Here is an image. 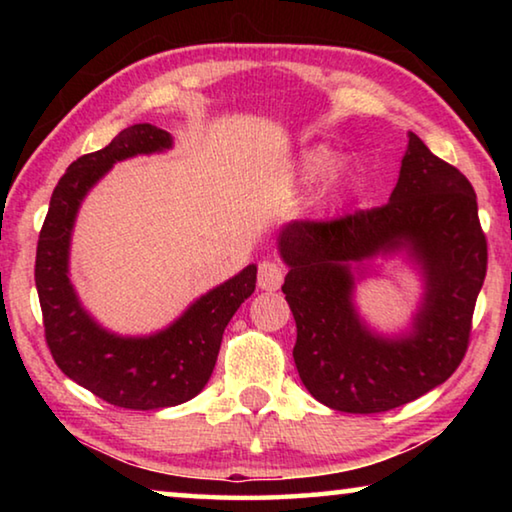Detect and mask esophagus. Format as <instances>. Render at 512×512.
<instances>
[{
  "instance_id": "34e87169",
  "label": "esophagus",
  "mask_w": 512,
  "mask_h": 512,
  "mask_svg": "<svg viewBox=\"0 0 512 512\" xmlns=\"http://www.w3.org/2000/svg\"><path fill=\"white\" fill-rule=\"evenodd\" d=\"M284 275H287V271H284L282 264H277V262H271V259H266V262L259 264V273H257L259 289H264V291H277V289L282 287Z\"/></svg>"
}]
</instances>
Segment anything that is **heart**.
<instances>
[{"instance_id": "heart-1", "label": "heart", "mask_w": 512, "mask_h": 512, "mask_svg": "<svg viewBox=\"0 0 512 512\" xmlns=\"http://www.w3.org/2000/svg\"><path fill=\"white\" fill-rule=\"evenodd\" d=\"M336 158L334 151H329L327 146H311L305 153H302V160H300V167L302 173H305V178L309 180H318V178H325L329 171L336 167Z\"/></svg>"}]
</instances>
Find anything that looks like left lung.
<instances>
[{
    "label": "left lung",
    "mask_w": 512,
    "mask_h": 512,
    "mask_svg": "<svg viewBox=\"0 0 512 512\" xmlns=\"http://www.w3.org/2000/svg\"><path fill=\"white\" fill-rule=\"evenodd\" d=\"M277 248L289 266L282 291L298 329L293 361L320 404L345 413L391 411L461 366L488 241L470 180L415 133L386 205L332 221H291ZM400 249L421 266L425 298L412 332L391 340L372 333L353 309L351 264Z\"/></svg>",
    "instance_id": "obj_1"
}]
</instances>
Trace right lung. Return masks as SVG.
<instances>
[{"mask_svg": "<svg viewBox=\"0 0 512 512\" xmlns=\"http://www.w3.org/2000/svg\"><path fill=\"white\" fill-rule=\"evenodd\" d=\"M171 144L162 128L135 124L106 149L81 155L58 180L38 239L36 289L51 357L69 379L121 409H167L201 393L212 377L225 327L241 302L253 296L257 282V266L250 264L151 336H117L83 309L69 282V241L83 198L115 162L171 149Z\"/></svg>", "mask_w": 512, "mask_h": 512, "instance_id": "obj_1", "label": "right lung"}]
</instances>
